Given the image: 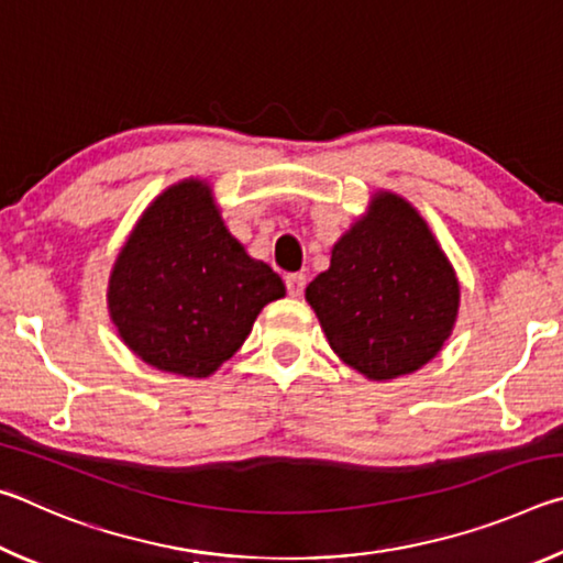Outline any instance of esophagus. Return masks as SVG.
Returning <instances> with one entry per match:
<instances>
[{"instance_id": "esophagus-1", "label": "esophagus", "mask_w": 563, "mask_h": 563, "mask_svg": "<svg viewBox=\"0 0 563 563\" xmlns=\"http://www.w3.org/2000/svg\"><path fill=\"white\" fill-rule=\"evenodd\" d=\"M305 283H308L305 273H288V275H285V288H288V295H292V298H300L302 290H305Z\"/></svg>"}]
</instances>
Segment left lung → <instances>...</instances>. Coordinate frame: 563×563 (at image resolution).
<instances>
[{"label": "left lung", "instance_id": "1", "mask_svg": "<svg viewBox=\"0 0 563 563\" xmlns=\"http://www.w3.org/2000/svg\"><path fill=\"white\" fill-rule=\"evenodd\" d=\"M305 298L342 362L369 379L415 373L442 350L460 283L412 206L379 194L332 247Z\"/></svg>", "mask_w": 563, "mask_h": 563}]
</instances>
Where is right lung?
Instances as JSON below:
<instances>
[{
	"label": "right lung",
	"instance_id": "add662e5",
	"mask_svg": "<svg viewBox=\"0 0 563 563\" xmlns=\"http://www.w3.org/2000/svg\"><path fill=\"white\" fill-rule=\"evenodd\" d=\"M283 295L278 273L225 231L211 188L186 180L146 208L121 247L109 310L148 365L208 377L243 345L263 305Z\"/></svg>",
	"mask_w": 563,
	"mask_h": 563
}]
</instances>
